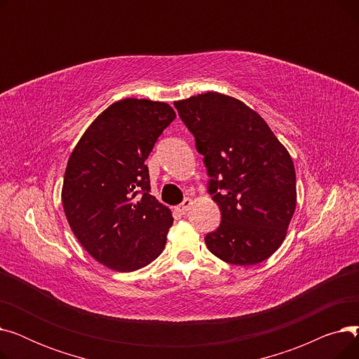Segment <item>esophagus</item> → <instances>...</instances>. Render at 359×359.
I'll list each match as a JSON object with an SVG mask.
<instances>
[{
    "mask_svg": "<svg viewBox=\"0 0 359 359\" xmlns=\"http://www.w3.org/2000/svg\"><path fill=\"white\" fill-rule=\"evenodd\" d=\"M192 205H194V201H192V199H189V198H186V199H184L179 206H177L176 210H177L180 214H186L187 211L191 210V206H192Z\"/></svg>",
    "mask_w": 359,
    "mask_h": 359,
    "instance_id": "34e87169",
    "label": "esophagus"
}]
</instances>
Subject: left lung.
Here are the masks:
<instances>
[{
  "instance_id": "1",
  "label": "left lung",
  "mask_w": 359,
  "mask_h": 359,
  "mask_svg": "<svg viewBox=\"0 0 359 359\" xmlns=\"http://www.w3.org/2000/svg\"><path fill=\"white\" fill-rule=\"evenodd\" d=\"M208 170L219 227L205 236L212 255L231 265H256L285 240L297 206L295 168L259 113L208 91L175 102Z\"/></svg>"
}]
</instances>
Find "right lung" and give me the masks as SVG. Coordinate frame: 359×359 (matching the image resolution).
Returning a JSON list of instances; mask_svg holds the SVG:
<instances>
[{
	"label": "right lung",
	"instance_id": "add662e5",
	"mask_svg": "<svg viewBox=\"0 0 359 359\" xmlns=\"http://www.w3.org/2000/svg\"><path fill=\"white\" fill-rule=\"evenodd\" d=\"M175 118L163 102L119 100L93 121L69 156L65 217L81 246L109 269H141L164 250L173 217L149 195L145 160Z\"/></svg>",
	"mask_w": 359,
	"mask_h": 359
}]
</instances>
